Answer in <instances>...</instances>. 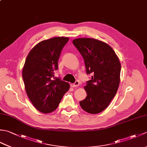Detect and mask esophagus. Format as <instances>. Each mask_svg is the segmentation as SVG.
<instances>
[{
  "instance_id": "34e87169",
  "label": "esophagus",
  "mask_w": 147,
  "mask_h": 147,
  "mask_svg": "<svg viewBox=\"0 0 147 147\" xmlns=\"http://www.w3.org/2000/svg\"><path fill=\"white\" fill-rule=\"evenodd\" d=\"M80 85V83L78 81H76L74 83H71V87H77V86H79Z\"/></svg>"
}]
</instances>
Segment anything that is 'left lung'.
Returning <instances> with one entry per match:
<instances>
[{"label": "left lung", "mask_w": 147, "mask_h": 147, "mask_svg": "<svg viewBox=\"0 0 147 147\" xmlns=\"http://www.w3.org/2000/svg\"><path fill=\"white\" fill-rule=\"evenodd\" d=\"M73 43L83 56L86 73L93 74L84 86L87 96L80 102V106L90 114L100 113L117 93L120 83L119 59L111 47L100 40L79 38Z\"/></svg>", "instance_id": "left-lung-1"}]
</instances>
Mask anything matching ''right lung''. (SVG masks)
<instances>
[{
    "mask_svg": "<svg viewBox=\"0 0 147 147\" xmlns=\"http://www.w3.org/2000/svg\"><path fill=\"white\" fill-rule=\"evenodd\" d=\"M68 37H54L34 47L27 55L23 68V79L27 95L37 110L51 113L59 106L69 84L54 77L58 60Z\"/></svg>",
    "mask_w": 147,
    "mask_h": 147,
    "instance_id": "add662e5",
    "label": "right lung"
}]
</instances>
